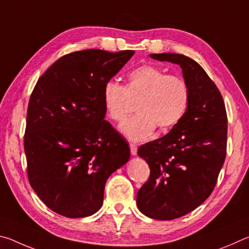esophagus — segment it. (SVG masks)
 I'll use <instances>...</instances> for the list:
<instances>
[{
    "mask_svg": "<svg viewBox=\"0 0 249 249\" xmlns=\"http://www.w3.org/2000/svg\"><path fill=\"white\" fill-rule=\"evenodd\" d=\"M129 148H130V154L133 156H136L137 154V146L135 144H129Z\"/></svg>",
    "mask_w": 249,
    "mask_h": 249,
    "instance_id": "34e87169",
    "label": "esophagus"
}]
</instances>
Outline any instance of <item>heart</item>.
<instances>
[{
	"label": "heart",
	"instance_id": "heart-1",
	"mask_svg": "<svg viewBox=\"0 0 249 249\" xmlns=\"http://www.w3.org/2000/svg\"><path fill=\"white\" fill-rule=\"evenodd\" d=\"M102 98L108 117L117 122L128 114L129 99L141 98L136 107L138 114L119 127L129 141L141 142L154 133L156 126L168 130L178 124L188 108L190 92L181 78L145 65L128 74L126 87L115 81L105 83Z\"/></svg>",
	"mask_w": 249,
	"mask_h": 249
}]
</instances>
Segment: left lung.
I'll return each instance as SVG.
<instances>
[{
  "label": "left lung",
  "mask_w": 249,
  "mask_h": 249,
  "mask_svg": "<svg viewBox=\"0 0 249 249\" xmlns=\"http://www.w3.org/2000/svg\"><path fill=\"white\" fill-rule=\"evenodd\" d=\"M149 57L179 65L190 92L182 120L137 151L150 168L137 208L150 218L169 221L192 212L212 193L226 156L227 116L217 87L193 59L171 53Z\"/></svg>",
  "instance_id": "obj_1"
}]
</instances>
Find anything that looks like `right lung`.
Masks as SVG:
<instances>
[{
    "label": "right lung",
    "instance_id": "right-lung-1",
    "mask_svg": "<svg viewBox=\"0 0 249 249\" xmlns=\"http://www.w3.org/2000/svg\"><path fill=\"white\" fill-rule=\"evenodd\" d=\"M134 53L88 49L66 54L34 88L24 137L28 180L60 215L98 212L108 177L128 161L127 142L104 120L102 94Z\"/></svg>",
    "mask_w": 249,
    "mask_h": 249
}]
</instances>
